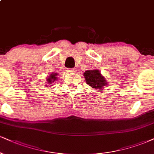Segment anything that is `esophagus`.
Wrapping results in <instances>:
<instances>
[{
  "label": "esophagus",
  "mask_w": 154,
  "mask_h": 154,
  "mask_svg": "<svg viewBox=\"0 0 154 154\" xmlns=\"http://www.w3.org/2000/svg\"><path fill=\"white\" fill-rule=\"evenodd\" d=\"M75 68H69V69L68 70V73H73V72H75Z\"/></svg>",
  "instance_id": "esophagus-1"
}]
</instances>
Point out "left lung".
<instances>
[{"mask_svg":"<svg viewBox=\"0 0 154 154\" xmlns=\"http://www.w3.org/2000/svg\"><path fill=\"white\" fill-rule=\"evenodd\" d=\"M87 84L94 88H103V87L106 86V79L100 75V73L98 70H91L86 71L83 73Z\"/></svg>","mask_w":154,"mask_h":154,"instance_id":"1","label":"left lung"}]
</instances>
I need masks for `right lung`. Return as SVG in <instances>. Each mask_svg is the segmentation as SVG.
<instances>
[{
	"label": "right lung",
	"instance_id": "1",
	"mask_svg": "<svg viewBox=\"0 0 154 154\" xmlns=\"http://www.w3.org/2000/svg\"><path fill=\"white\" fill-rule=\"evenodd\" d=\"M56 75H57L56 73L51 74L50 76H49L48 79H47V81H48V84H51V83H54V81H56V78H57Z\"/></svg>",
	"mask_w": 154,
	"mask_h": 154
}]
</instances>
